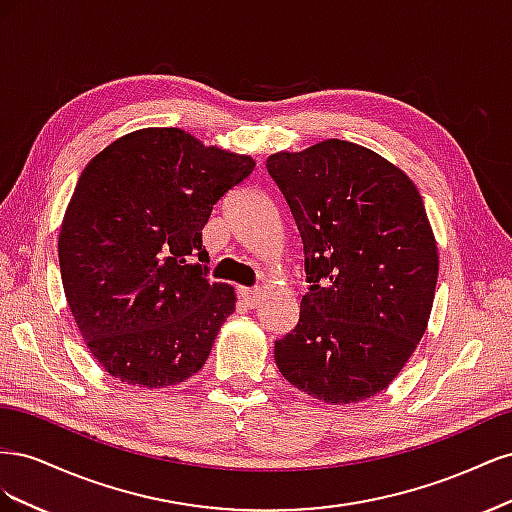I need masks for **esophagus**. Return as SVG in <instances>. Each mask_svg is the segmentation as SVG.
I'll return each instance as SVG.
<instances>
[{
  "mask_svg": "<svg viewBox=\"0 0 512 512\" xmlns=\"http://www.w3.org/2000/svg\"><path fill=\"white\" fill-rule=\"evenodd\" d=\"M241 299L247 303V307H256L260 303L262 290L260 288H239Z\"/></svg>",
  "mask_w": 512,
  "mask_h": 512,
  "instance_id": "obj_1",
  "label": "esophagus"
}]
</instances>
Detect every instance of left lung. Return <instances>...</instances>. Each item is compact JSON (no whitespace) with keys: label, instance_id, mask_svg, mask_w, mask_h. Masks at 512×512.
Returning <instances> with one entry per match:
<instances>
[{"label":"left lung","instance_id":"obj_1","mask_svg":"<svg viewBox=\"0 0 512 512\" xmlns=\"http://www.w3.org/2000/svg\"><path fill=\"white\" fill-rule=\"evenodd\" d=\"M267 170L301 232L309 282L275 365L324 404L374 397L431 316L440 256L423 198L404 170L339 138L271 153Z\"/></svg>","mask_w":512,"mask_h":512}]
</instances>
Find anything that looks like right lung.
<instances>
[{"mask_svg":"<svg viewBox=\"0 0 512 512\" xmlns=\"http://www.w3.org/2000/svg\"><path fill=\"white\" fill-rule=\"evenodd\" d=\"M254 166L179 128L123 134L85 166L59 228V269L85 346L113 378L164 389L205 365L237 294L209 282L200 230Z\"/></svg>","mask_w":512,"mask_h":512,"instance_id":"add662e5","label":"right lung"}]
</instances>
